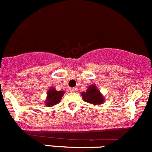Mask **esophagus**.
Here are the masks:
<instances>
[{
    "label": "esophagus",
    "instance_id": "obj_1",
    "mask_svg": "<svg viewBox=\"0 0 152 152\" xmlns=\"http://www.w3.org/2000/svg\"><path fill=\"white\" fill-rule=\"evenodd\" d=\"M76 91V88H71L70 89V92H75V91Z\"/></svg>",
    "mask_w": 152,
    "mask_h": 152
}]
</instances>
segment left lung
Listing matches in <instances>:
<instances>
[{
    "label": "left lung",
    "instance_id": "left-lung-1",
    "mask_svg": "<svg viewBox=\"0 0 152 152\" xmlns=\"http://www.w3.org/2000/svg\"><path fill=\"white\" fill-rule=\"evenodd\" d=\"M82 96L84 101L91 104H99L104 102L102 95L95 85H91L86 92L82 93Z\"/></svg>",
    "mask_w": 152,
    "mask_h": 152
}]
</instances>
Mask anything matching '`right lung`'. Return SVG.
I'll return each mask as SVG.
<instances>
[{
  "mask_svg": "<svg viewBox=\"0 0 152 152\" xmlns=\"http://www.w3.org/2000/svg\"><path fill=\"white\" fill-rule=\"evenodd\" d=\"M63 95H64L63 91H58L54 89L53 88H51L48 92V97H47L46 100L47 102H45V104L48 107H51V106H53L54 104H58L60 102V100Z\"/></svg>",
  "mask_w": 152,
  "mask_h": 152,
  "instance_id": "right-lung-1",
  "label": "right lung"
}]
</instances>
